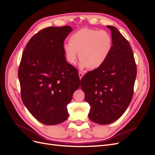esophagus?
<instances>
[{"mask_svg":"<svg viewBox=\"0 0 155 155\" xmlns=\"http://www.w3.org/2000/svg\"><path fill=\"white\" fill-rule=\"evenodd\" d=\"M83 72H79V78H80V79L83 78Z\"/></svg>","mask_w":155,"mask_h":155,"instance_id":"1","label":"esophagus"}]
</instances>
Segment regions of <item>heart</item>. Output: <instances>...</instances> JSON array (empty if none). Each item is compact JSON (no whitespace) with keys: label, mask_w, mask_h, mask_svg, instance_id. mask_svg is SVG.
Wrapping results in <instances>:
<instances>
[{"label":"heart","mask_w":155,"mask_h":155,"mask_svg":"<svg viewBox=\"0 0 155 155\" xmlns=\"http://www.w3.org/2000/svg\"><path fill=\"white\" fill-rule=\"evenodd\" d=\"M64 51L69 63L75 64L79 53L80 67L88 69L100 67L109 56L112 46L110 35L105 30L82 28L69 37Z\"/></svg>","instance_id":"heart-1"}]
</instances>
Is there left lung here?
I'll list each match as a JSON object with an SVG mask.
<instances>
[{"mask_svg": "<svg viewBox=\"0 0 155 155\" xmlns=\"http://www.w3.org/2000/svg\"><path fill=\"white\" fill-rule=\"evenodd\" d=\"M111 30L112 46L101 66L81 79L85 100L91 107L89 119L101 125L119 119L132 100L137 64L131 46L116 28Z\"/></svg>", "mask_w": 155, "mask_h": 155, "instance_id": "obj_1", "label": "left lung"}]
</instances>
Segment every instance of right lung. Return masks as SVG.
Wrapping results in <instances>:
<instances>
[{
  "instance_id": "right-lung-1",
  "label": "right lung",
  "mask_w": 155,
  "mask_h": 155,
  "mask_svg": "<svg viewBox=\"0 0 155 155\" xmlns=\"http://www.w3.org/2000/svg\"><path fill=\"white\" fill-rule=\"evenodd\" d=\"M72 29L64 26L40 30L22 55L18 70L22 100L31 115L45 125L68 118L67 105L80 85L78 70L64 56V41Z\"/></svg>"
}]
</instances>
